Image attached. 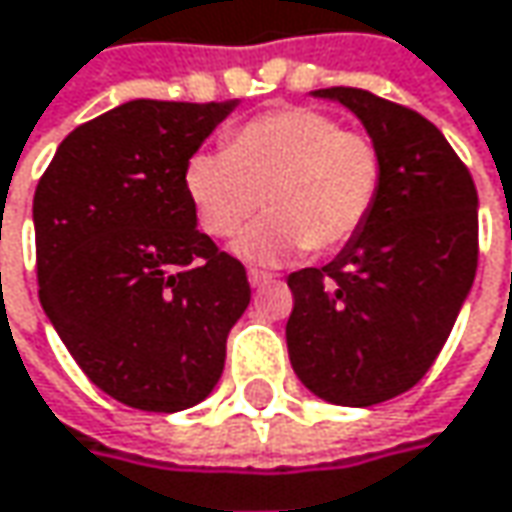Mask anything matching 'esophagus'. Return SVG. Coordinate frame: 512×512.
Listing matches in <instances>:
<instances>
[{
    "mask_svg": "<svg viewBox=\"0 0 512 512\" xmlns=\"http://www.w3.org/2000/svg\"><path fill=\"white\" fill-rule=\"evenodd\" d=\"M272 281V275L269 272H263V269H249V284L252 286H263Z\"/></svg>",
    "mask_w": 512,
    "mask_h": 512,
    "instance_id": "obj_1",
    "label": "esophagus"
}]
</instances>
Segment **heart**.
Segmentation results:
<instances>
[{
    "mask_svg": "<svg viewBox=\"0 0 512 512\" xmlns=\"http://www.w3.org/2000/svg\"><path fill=\"white\" fill-rule=\"evenodd\" d=\"M382 179L374 138L304 106L257 115L231 136L228 150H202L185 167V191L208 237L228 240L260 202L269 208L237 240L249 260L347 246L371 220Z\"/></svg>",
    "mask_w": 512,
    "mask_h": 512,
    "instance_id": "b5f03b06",
    "label": "heart"
}]
</instances>
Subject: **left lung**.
Returning a JSON list of instances; mask_svg holds the SVG:
<instances>
[{"label":"left lung","instance_id":"obj_1","mask_svg":"<svg viewBox=\"0 0 512 512\" xmlns=\"http://www.w3.org/2000/svg\"><path fill=\"white\" fill-rule=\"evenodd\" d=\"M359 115L382 150L371 220L327 266L286 278L289 362L327 403L376 406L435 365L478 269V191L429 118L353 86L316 89Z\"/></svg>","mask_w":512,"mask_h":512}]
</instances>
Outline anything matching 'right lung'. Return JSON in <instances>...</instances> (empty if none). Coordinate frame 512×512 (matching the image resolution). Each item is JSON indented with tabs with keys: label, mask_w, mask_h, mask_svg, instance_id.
Instances as JSON below:
<instances>
[{
	"label": "right lung",
	"mask_w": 512,
	"mask_h": 512,
	"mask_svg": "<svg viewBox=\"0 0 512 512\" xmlns=\"http://www.w3.org/2000/svg\"><path fill=\"white\" fill-rule=\"evenodd\" d=\"M234 101H130L80 124L34 191L40 304L112 400L182 411L211 394L252 298L196 228L185 167Z\"/></svg>",
	"instance_id": "obj_1"
}]
</instances>
